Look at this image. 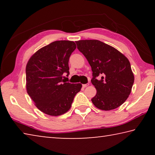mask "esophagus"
<instances>
[{"label":"esophagus","instance_id":"obj_1","mask_svg":"<svg viewBox=\"0 0 155 155\" xmlns=\"http://www.w3.org/2000/svg\"><path fill=\"white\" fill-rule=\"evenodd\" d=\"M89 85V83H87V84H83V85H82V87L83 88H85L86 87H87V86Z\"/></svg>","mask_w":155,"mask_h":155}]
</instances>
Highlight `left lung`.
Masks as SVG:
<instances>
[{
	"mask_svg": "<svg viewBox=\"0 0 155 155\" xmlns=\"http://www.w3.org/2000/svg\"><path fill=\"white\" fill-rule=\"evenodd\" d=\"M76 44L92 70L91 81L97 91L91 98L93 104L104 111L122 105L134 83L128 59L114 47L99 40H80Z\"/></svg>",
	"mask_w": 155,
	"mask_h": 155,
	"instance_id": "1",
	"label": "left lung"
}]
</instances>
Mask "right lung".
Instances as JSON below:
<instances>
[{"mask_svg":"<svg viewBox=\"0 0 155 155\" xmlns=\"http://www.w3.org/2000/svg\"><path fill=\"white\" fill-rule=\"evenodd\" d=\"M76 48L74 41H55L28 60L26 67L27 93L44 114L57 116L66 113L81 90V83H67L62 77L64 73L70 74L68 61Z\"/></svg>","mask_w":155,"mask_h":155,"instance_id":"right-lung-1","label":"right lung"}]
</instances>
